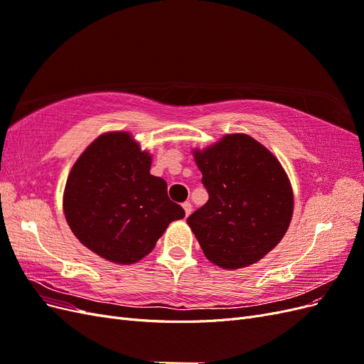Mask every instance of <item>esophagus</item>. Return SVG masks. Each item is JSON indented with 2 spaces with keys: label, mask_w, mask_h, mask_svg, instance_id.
<instances>
[{
  "label": "esophagus",
  "mask_w": 364,
  "mask_h": 364,
  "mask_svg": "<svg viewBox=\"0 0 364 364\" xmlns=\"http://www.w3.org/2000/svg\"><path fill=\"white\" fill-rule=\"evenodd\" d=\"M182 206H183V209H185V214H186V215H190V214H191V211H193V205H191V202H183V203H182Z\"/></svg>",
  "instance_id": "34e87169"
}]
</instances>
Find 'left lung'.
Listing matches in <instances>:
<instances>
[{"label": "left lung", "instance_id": "left-lung-1", "mask_svg": "<svg viewBox=\"0 0 364 364\" xmlns=\"http://www.w3.org/2000/svg\"><path fill=\"white\" fill-rule=\"evenodd\" d=\"M194 155L209 199L186 223L205 257L223 269L259 261L287 232L293 214L291 186L281 164L243 134L226 135Z\"/></svg>", "mask_w": 364, "mask_h": 364}]
</instances>
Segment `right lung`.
I'll return each instance as SVG.
<instances>
[{"instance_id": "obj_1", "label": "right lung", "mask_w": 364, "mask_h": 364, "mask_svg": "<svg viewBox=\"0 0 364 364\" xmlns=\"http://www.w3.org/2000/svg\"><path fill=\"white\" fill-rule=\"evenodd\" d=\"M151 158L124 132L98 136L77 159L63 194L67 222L87 249L118 264L151 252L167 226L185 217Z\"/></svg>"}]
</instances>
